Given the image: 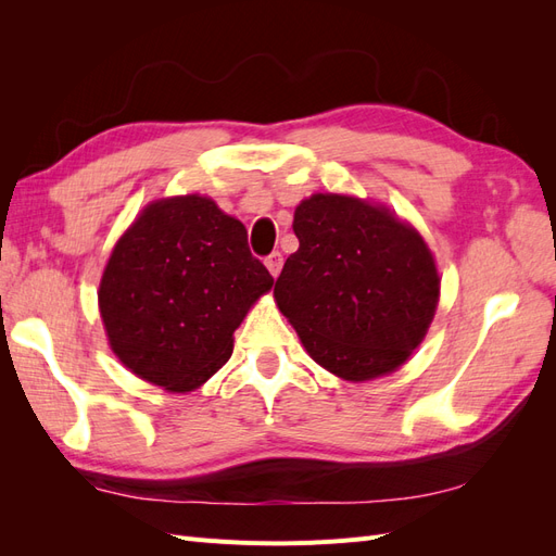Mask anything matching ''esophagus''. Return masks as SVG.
Listing matches in <instances>:
<instances>
[{"mask_svg":"<svg viewBox=\"0 0 556 556\" xmlns=\"http://www.w3.org/2000/svg\"><path fill=\"white\" fill-rule=\"evenodd\" d=\"M266 268H268V271H271L274 278H278L280 268H282V255H280V252H271V255L266 257Z\"/></svg>","mask_w":556,"mask_h":556,"instance_id":"obj_1","label":"esophagus"}]
</instances>
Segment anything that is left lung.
I'll list each match as a JSON object with an SVG mask.
<instances>
[{
    "instance_id": "left-lung-1",
    "label": "left lung",
    "mask_w": 556,
    "mask_h": 556,
    "mask_svg": "<svg viewBox=\"0 0 556 556\" xmlns=\"http://www.w3.org/2000/svg\"><path fill=\"white\" fill-rule=\"evenodd\" d=\"M292 229L299 250L274 296L308 355L350 382L396 371L439 306L441 278L425 239L390 208L345 194L304 199Z\"/></svg>"
}]
</instances>
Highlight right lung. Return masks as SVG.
Instances as JSON below:
<instances>
[{
  "label": "right lung",
  "instance_id": "obj_1",
  "mask_svg": "<svg viewBox=\"0 0 556 556\" xmlns=\"http://www.w3.org/2000/svg\"><path fill=\"white\" fill-rule=\"evenodd\" d=\"M271 285L237 217L185 194L148 204L115 243L99 311L131 374L192 392L231 357L233 331Z\"/></svg>",
  "mask_w": 556,
  "mask_h": 556
}]
</instances>
